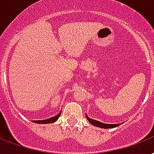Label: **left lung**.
Returning <instances> with one entry per match:
<instances>
[{"label":"left lung","mask_w":154,"mask_h":154,"mask_svg":"<svg viewBox=\"0 0 154 154\" xmlns=\"http://www.w3.org/2000/svg\"><path fill=\"white\" fill-rule=\"evenodd\" d=\"M86 119L89 121V122L93 125L94 126H97V127H100V128H104V129H109V128H114V127H117L121 124H107V123H103V122H99L97 120H94V119H91L90 118L87 116V114H86Z\"/></svg>","instance_id":"1"}]
</instances>
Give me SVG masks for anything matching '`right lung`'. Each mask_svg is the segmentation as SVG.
Instances as JSON below:
<instances>
[{
	"instance_id": "obj_1",
	"label": "right lung",
	"mask_w": 154,
	"mask_h": 154,
	"mask_svg": "<svg viewBox=\"0 0 154 154\" xmlns=\"http://www.w3.org/2000/svg\"><path fill=\"white\" fill-rule=\"evenodd\" d=\"M61 112L60 111V113H58L57 115H55L54 117H52V118H50L48 119H45V120H37V121H33L34 122L36 123H39V124H48V123H53L54 122H56L58 120V118H60V114H61Z\"/></svg>"
}]
</instances>
